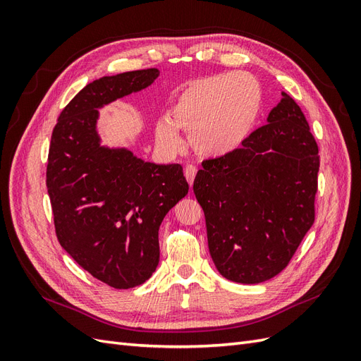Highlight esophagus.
<instances>
[{
    "label": "esophagus",
    "instance_id": "34e87169",
    "mask_svg": "<svg viewBox=\"0 0 361 361\" xmlns=\"http://www.w3.org/2000/svg\"><path fill=\"white\" fill-rule=\"evenodd\" d=\"M195 173H197V167L192 166V164H188V166L185 167V170H183V174H185V178H187V180H188V183H190V187H191L192 182H194Z\"/></svg>",
    "mask_w": 361,
    "mask_h": 361
}]
</instances>
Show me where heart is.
<instances>
[{"mask_svg": "<svg viewBox=\"0 0 361 361\" xmlns=\"http://www.w3.org/2000/svg\"><path fill=\"white\" fill-rule=\"evenodd\" d=\"M264 92L256 76L227 72L195 80L176 94L170 117L155 123L158 147L166 154L178 152L188 130L191 147L203 158H221L241 147L262 111Z\"/></svg>", "mask_w": 361, "mask_h": 361, "instance_id": "b5f03b06", "label": "heart"}]
</instances>
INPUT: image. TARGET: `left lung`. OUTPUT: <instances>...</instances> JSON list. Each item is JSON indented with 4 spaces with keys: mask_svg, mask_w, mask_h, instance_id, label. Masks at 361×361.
Instances as JSON below:
<instances>
[{
    "mask_svg": "<svg viewBox=\"0 0 361 361\" xmlns=\"http://www.w3.org/2000/svg\"><path fill=\"white\" fill-rule=\"evenodd\" d=\"M241 149L207 159L192 190L220 274L256 285L285 269L314 221L319 155L301 108L286 93Z\"/></svg>",
    "mask_w": 361,
    "mask_h": 361,
    "instance_id": "left-lung-1",
    "label": "left lung"
}]
</instances>
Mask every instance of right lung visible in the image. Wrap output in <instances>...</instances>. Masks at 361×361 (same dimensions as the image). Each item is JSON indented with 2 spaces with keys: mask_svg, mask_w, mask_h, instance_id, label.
Returning <instances> with one entry per match:
<instances>
[{
  "mask_svg": "<svg viewBox=\"0 0 361 361\" xmlns=\"http://www.w3.org/2000/svg\"><path fill=\"white\" fill-rule=\"evenodd\" d=\"M159 71L102 76L76 94L52 130L47 187L60 245L116 289L143 285L159 262L164 216L188 194L179 164H155L102 145L99 110L141 92Z\"/></svg>",
  "mask_w": 361,
  "mask_h": 361,
  "instance_id": "right-lung-1",
  "label": "right lung"
}]
</instances>
